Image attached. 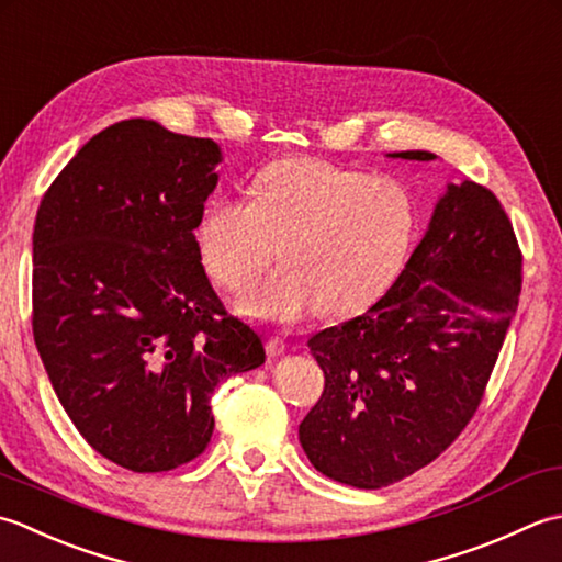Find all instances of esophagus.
Segmentation results:
<instances>
[{
    "instance_id": "esophagus-1",
    "label": "esophagus",
    "mask_w": 562,
    "mask_h": 562,
    "mask_svg": "<svg viewBox=\"0 0 562 562\" xmlns=\"http://www.w3.org/2000/svg\"><path fill=\"white\" fill-rule=\"evenodd\" d=\"M285 349H289V345H285L281 337H271L267 341V353H269V357H281Z\"/></svg>"
}]
</instances>
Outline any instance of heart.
<instances>
[{"label":"heart","mask_w":562,"mask_h":562,"mask_svg":"<svg viewBox=\"0 0 562 562\" xmlns=\"http://www.w3.org/2000/svg\"><path fill=\"white\" fill-rule=\"evenodd\" d=\"M417 211L400 181L319 159L285 157L251 179V201L221 196L201 213L193 239L205 271L245 291L273 259L283 269L245 297L273 323L363 311L403 267Z\"/></svg>","instance_id":"obj_1"}]
</instances>
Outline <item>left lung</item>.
<instances>
[{
	"label": "left lung",
	"instance_id": "left-lung-1",
	"mask_svg": "<svg viewBox=\"0 0 562 562\" xmlns=\"http://www.w3.org/2000/svg\"><path fill=\"white\" fill-rule=\"evenodd\" d=\"M519 293L521 251L495 193L468 179L446 187L391 291L307 339L325 373L297 427L311 463L337 483L378 490L449 449L483 400Z\"/></svg>",
	"mask_w": 562,
	"mask_h": 562
}]
</instances>
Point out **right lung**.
Returning a JSON list of instances; mask_svg holds the SVG:
<instances>
[{
    "label": "right lung",
    "mask_w": 562,
    "mask_h": 562,
    "mask_svg": "<svg viewBox=\"0 0 562 562\" xmlns=\"http://www.w3.org/2000/svg\"><path fill=\"white\" fill-rule=\"evenodd\" d=\"M223 153L157 121L109 125L45 191L33 225V339L91 449L133 473L203 453L211 395L265 363L227 315L193 231Z\"/></svg>",
    "instance_id": "1"
}]
</instances>
